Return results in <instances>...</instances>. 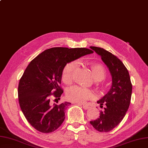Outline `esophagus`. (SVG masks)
Masks as SVG:
<instances>
[{
    "mask_svg": "<svg viewBox=\"0 0 148 148\" xmlns=\"http://www.w3.org/2000/svg\"><path fill=\"white\" fill-rule=\"evenodd\" d=\"M82 107H83V108H84V110H88V109H89V108H90V106H89L87 105H82Z\"/></svg>",
    "mask_w": 148,
    "mask_h": 148,
    "instance_id": "obj_1",
    "label": "esophagus"
}]
</instances>
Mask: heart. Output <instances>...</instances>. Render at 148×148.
I'll use <instances>...</instances> for the list:
<instances>
[{"instance_id": "1", "label": "heart", "mask_w": 148, "mask_h": 148, "mask_svg": "<svg viewBox=\"0 0 148 148\" xmlns=\"http://www.w3.org/2000/svg\"><path fill=\"white\" fill-rule=\"evenodd\" d=\"M89 67L91 69L92 76L97 81L103 80L106 76L105 68L101 64L97 63L89 64ZM77 64L75 62H71L64 66L62 73V79L66 84H70L73 80V76L76 68ZM98 88L101 91L106 90V86L99 83ZM66 97L69 101L76 103H84L88 99H92L95 95L91 90L80 86H74L69 90L66 92Z\"/></svg>"}]
</instances>
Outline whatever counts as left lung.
Returning <instances> with one entry per match:
<instances>
[{
    "label": "left lung",
    "instance_id": "left-lung-1",
    "mask_svg": "<svg viewBox=\"0 0 148 148\" xmlns=\"http://www.w3.org/2000/svg\"><path fill=\"white\" fill-rule=\"evenodd\" d=\"M101 57L112 75L111 88L97 101L104 110L99 117L90 121L92 127L101 132H108L117 126L129 107L132 86L128 70L122 62L109 51L100 47H90Z\"/></svg>",
    "mask_w": 148,
    "mask_h": 148
}]
</instances>
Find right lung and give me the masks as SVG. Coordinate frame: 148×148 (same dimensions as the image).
Listing matches in <instances>:
<instances>
[{"instance_id":"right-lung-1","label":"right lung","mask_w":148,"mask_h":148,"mask_svg":"<svg viewBox=\"0 0 148 148\" xmlns=\"http://www.w3.org/2000/svg\"><path fill=\"white\" fill-rule=\"evenodd\" d=\"M86 48L54 47L31 61L21 78L18 98L21 109L32 126L43 133L57 130L65 119L70 103L52 104V97L60 99L64 91L59 86L64 66L82 56L92 53ZM58 101V100H57Z\"/></svg>"}]
</instances>
